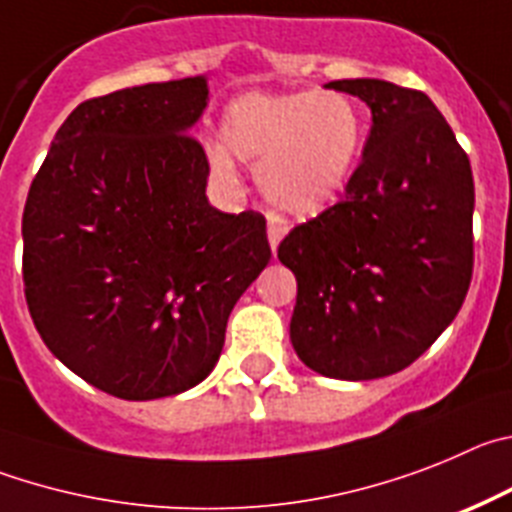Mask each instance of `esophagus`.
<instances>
[{"label": "esophagus", "instance_id": "obj_1", "mask_svg": "<svg viewBox=\"0 0 512 512\" xmlns=\"http://www.w3.org/2000/svg\"><path fill=\"white\" fill-rule=\"evenodd\" d=\"M288 234V222H285L283 216L278 214H267V239H270V247H273V252L278 250L280 239Z\"/></svg>", "mask_w": 512, "mask_h": 512}]
</instances>
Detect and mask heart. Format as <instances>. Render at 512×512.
Segmentation results:
<instances>
[{"label": "heart", "mask_w": 512, "mask_h": 512, "mask_svg": "<svg viewBox=\"0 0 512 512\" xmlns=\"http://www.w3.org/2000/svg\"><path fill=\"white\" fill-rule=\"evenodd\" d=\"M227 153L257 165L267 199L290 214H313L344 191L365 142V117L342 91H250L224 109ZM227 153H211L222 178L234 176Z\"/></svg>", "instance_id": "1"}]
</instances>
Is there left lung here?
Returning <instances> with one entry per match:
<instances>
[{
  "mask_svg": "<svg viewBox=\"0 0 512 512\" xmlns=\"http://www.w3.org/2000/svg\"><path fill=\"white\" fill-rule=\"evenodd\" d=\"M329 89L365 101L372 127L339 201L278 247L298 280L290 342L319 375L375 380L413 365L462 308L474 267L472 168L423 91L380 78Z\"/></svg>",
  "mask_w": 512,
  "mask_h": 512,
  "instance_id": "8db88e82",
  "label": "left lung"
}]
</instances>
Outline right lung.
<instances>
[{
  "label": "right lung",
  "mask_w": 512,
  "mask_h": 512,
  "mask_svg": "<svg viewBox=\"0 0 512 512\" xmlns=\"http://www.w3.org/2000/svg\"><path fill=\"white\" fill-rule=\"evenodd\" d=\"M201 76L81 101L55 132L22 214L35 329L68 370L124 400L199 385L229 313L270 260L265 216L209 206L188 130Z\"/></svg>",
  "instance_id": "obj_1"
}]
</instances>
